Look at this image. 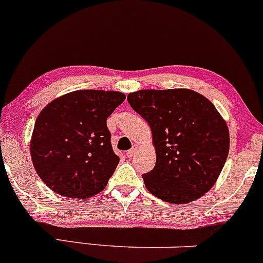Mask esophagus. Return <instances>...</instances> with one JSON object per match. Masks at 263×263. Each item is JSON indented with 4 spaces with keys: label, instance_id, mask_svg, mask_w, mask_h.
Segmentation results:
<instances>
[{
    "label": "esophagus",
    "instance_id": "esophagus-1",
    "mask_svg": "<svg viewBox=\"0 0 263 263\" xmlns=\"http://www.w3.org/2000/svg\"><path fill=\"white\" fill-rule=\"evenodd\" d=\"M136 149H137V145H134L132 146V148L131 149H128V151H127V157L128 158H132L134 157V155H135V152H136Z\"/></svg>",
    "mask_w": 263,
    "mask_h": 263
}]
</instances>
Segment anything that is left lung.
Returning a JSON list of instances; mask_svg holds the SVG:
<instances>
[{
  "mask_svg": "<svg viewBox=\"0 0 263 263\" xmlns=\"http://www.w3.org/2000/svg\"><path fill=\"white\" fill-rule=\"evenodd\" d=\"M127 101L152 131L156 164L142 175L146 189L178 204L209 192L230 149L229 127L211 101L187 88L141 89Z\"/></svg>",
  "mask_w": 263,
  "mask_h": 263,
  "instance_id": "left-lung-1",
  "label": "left lung"
}]
</instances>
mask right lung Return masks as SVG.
<instances>
[{"label":"right lung","mask_w":263,"mask_h":263,"mask_svg":"<svg viewBox=\"0 0 263 263\" xmlns=\"http://www.w3.org/2000/svg\"><path fill=\"white\" fill-rule=\"evenodd\" d=\"M125 99L122 92L81 89L40 112L30 152L37 175L52 191L88 198L105 189L120 162L106 121Z\"/></svg>","instance_id":"right-lung-1"}]
</instances>
